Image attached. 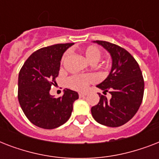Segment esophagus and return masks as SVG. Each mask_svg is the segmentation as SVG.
I'll list each match as a JSON object with an SVG mask.
<instances>
[{
  "instance_id": "esophagus-1",
  "label": "esophagus",
  "mask_w": 159,
  "mask_h": 159,
  "mask_svg": "<svg viewBox=\"0 0 159 159\" xmlns=\"http://www.w3.org/2000/svg\"><path fill=\"white\" fill-rule=\"evenodd\" d=\"M87 96V93H85V92H80L79 93V97H84Z\"/></svg>"
}]
</instances>
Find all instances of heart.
<instances>
[{"instance_id":"b5f03b06","label":"heart","mask_w":159,"mask_h":159,"mask_svg":"<svg viewBox=\"0 0 159 159\" xmlns=\"http://www.w3.org/2000/svg\"><path fill=\"white\" fill-rule=\"evenodd\" d=\"M85 58L90 64H97L102 57V52L99 48L95 45H90L82 50ZM68 57V53H65L62 56V62H64ZM94 77L92 75H75L67 80V84L71 88L79 92H83L87 89L91 83L94 82Z\"/></svg>"}]
</instances>
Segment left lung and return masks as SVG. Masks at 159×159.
<instances>
[{
  "instance_id": "8db88e82",
  "label": "left lung",
  "mask_w": 159,
  "mask_h": 159,
  "mask_svg": "<svg viewBox=\"0 0 159 159\" xmlns=\"http://www.w3.org/2000/svg\"><path fill=\"white\" fill-rule=\"evenodd\" d=\"M106 49L112 59L108 77L97 86L111 98L99 94L100 102L91 109L95 120L109 127L127 123L138 111L143 97L144 82L138 62L128 51L110 42L93 41Z\"/></svg>"
}]
</instances>
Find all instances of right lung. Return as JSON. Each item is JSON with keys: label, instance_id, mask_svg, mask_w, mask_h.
Returning <instances> with one entry per match:
<instances>
[{"label": "right lung", "instance_id": "1", "mask_svg": "<svg viewBox=\"0 0 159 159\" xmlns=\"http://www.w3.org/2000/svg\"><path fill=\"white\" fill-rule=\"evenodd\" d=\"M73 44L57 43L40 48L28 57L20 71L19 102L29 120L38 127L57 128L72 115L78 93L65 89L62 97L55 98L49 91L58 76L62 55Z\"/></svg>", "mask_w": 159, "mask_h": 159}]
</instances>
